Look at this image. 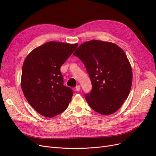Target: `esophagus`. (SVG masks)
I'll return each mask as SVG.
<instances>
[{"instance_id":"obj_1","label":"esophagus","mask_w":156,"mask_h":156,"mask_svg":"<svg viewBox=\"0 0 156 156\" xmlns=\"http://www.w3.org/2000/svg\"><path fill=\"white\" fill-rule=\"evenodd\" d=\"M80 85H78V86H76V88H75V89H76V90L77 91V92H79V91H80Z\"/></svg>"}]
</instances>
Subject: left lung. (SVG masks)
<instances>
[{"mask_svg":"<svg viewBox=\"0 0 156 156\" xmlns=\"http://www.w3.org/2000/svg\"><path fill=\"white\" fill-rule=\"evenodd\" d=\"M83 62L92 90L85 99L95 112L110 115L127 99L133 74L124 51L112 42L93 40L81 44L73 53Z\"/></svg>","mask_w":156,"mask_h":156,"instance_id":"8db88e82","label":"left lung"}]
</instances>
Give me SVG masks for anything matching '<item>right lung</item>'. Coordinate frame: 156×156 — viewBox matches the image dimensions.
<instances>
[{"label": "right lung", "mask_w": 156, "mask_h": 156, "mask_svg": "<svg viewBox=\"0 0 156 156\" xmlns=\"http://www.w3.org/2000/svg\"><path fill=\"white\" fill-rule=\"evenodd\" d=\"M77 47L78 44L51 41L34 49L24 60L22 90L31 107L42 116L53 118L68 108L73 92L63 85L60 68Z\"/></svg>", "instance_id": "1"}]
</instances>
